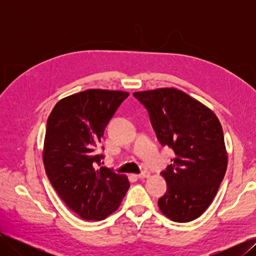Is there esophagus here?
Returning <instances> with one entry per match:
<instances>
[{"label": "esophagus", "instance_id": "34e87169", "mask_svg": "<svg viewBox=\"0 0 256 256\" xmlns=\"http://www.w3.org/2000/svg\"><path fill=\"white\" fill-rule=\"evenodd\" d=\"M138 177L140 178V180H143V178H147V177H150V172H147V171H143L141 174H138Z\"/></svg>", "mask_w": 256, "mask_h": 256}]
</instances>
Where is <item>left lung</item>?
<instances>
[{
	"instance_id": "1",
	"label": "left lung",
	"mask_w": 256,
	"mask_h": 256,
	"mask_svg": "<svg viewBox=\"0 0 256 256\" xmlns=\"http://www.w3.org/2000/svg\"><path fill=\"white\" fill-rule=\"evenodd\" d=\"M148 111L161 145L174 150L166 171L168 189L158 200L161 212L175 222H190L212 204L228 168L221 124L216 114L173 88L136 92Z\"/></svg>"
}]
</instances>
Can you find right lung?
Here are the masks:
<instances>
[{
  "label": "right lung",
  "mask_w": 256,
  "mask_h": 256,
  "mask_svg": "<svg viewBox=\"0 0 256 256\" xmlns=\"http://www.w3.org/2000/svg\"><path fill=\"white\" fill-rule=\"evenodd\" d=\"M128 96L122 90H86L60 99L48 118L46 173L62 200L83 220L106 219L129 189L126 175L97 168L104 158L97 150L104 129Z\"/></svg>",
  "instance_id": "add662e5"
}]
</instances>
